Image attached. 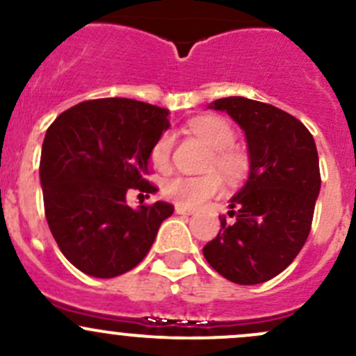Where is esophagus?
<instances>
[{
    "mask_svg": "<svg viewBox=\"0 0 356 356\" xmlns=\"http://www.w3.org/2000/svg\"><path fill=\"white\" fill-rule=\"evenodd\" d=\"M175 213H179V215H193L194 209L182 207V204H175Z\"/></svg>",
    "mask_w": 356,
    "mask_h": 356,
    "instance_id": "obj_1",
    "label": "esophagus"
}]
</instances>
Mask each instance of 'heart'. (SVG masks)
I'll return each instance as SVG.
<instances>
[{
	"label": "heart",
	"instance_id": "heart-1",
	"mask_svg": "<svg viewBox=\"0 0 356 356\" xmlns=\"http://www.w3.org/2000/svg\"><path fill=\"white\" fill-rule=\"evenodd\" d=\"M189 129L196 136H200L209 148L215 149V155L211 159L213 168H218L227 177L235 179L242 174L244 162L241 155L235 153L232 145L235 143V131L222 118H196L189 122ZM172 134L163 133L159 140L153 143L152 156L153 165L159 168H165L170 162L172 155ZM222 179L216 174L207 175H175L163 182V194L174 203L182 204L188 208H196L203 204L209 197L222 193Z\"/></svg>",
	"mask_w": 356,
	"mask_h": 356
}]
</instances>
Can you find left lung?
Wrapping results in <instances>:
<instances>
[{
    "mask_svg": "<svg viewBox=\"0 0 356 356\" xmlns=\"http://www.w3.org/2000/svg\"><path fill=\"white\" fill-rule=\"evenodd\" d=\"M245 133L249 177L203 247L209 266L238 285H257L285 269L309 237L321 191L319 156L309 129L269 104L227 97L209 104Z\"/></svg>",
    "mask_w": 356,
    "mask_h": 356,
    "instance_id": "8db88e82",
    "label": "left lung"
}]
</instances>
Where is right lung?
<instances>
[{
    "label": "right lung",
    "mask_w": 356,
    "mask_h": 356,
    "mask_svg": "<svg viewBox=\"0 0 356 356\" xmlns=\"http://www.w3.org/2000/svg\"><path fill=\"white\" fill-rule=\"evenodd\" d=\"M170 128L168 109L133 99H97L71 107L47 129L40 186L47 225L66 259L95 278H114L143 261L174 207L131 208L129 189L147 181L153 143Z\"/></svg>",
    "instance_id": "right-lung-1"
}]
</instances>
